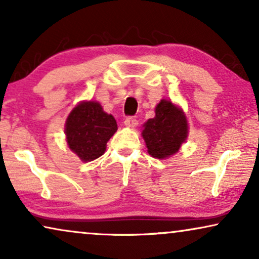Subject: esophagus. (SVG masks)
<instances>
[{"instance_id": "1", "label": "esophagus", "mask_w": 259, "mask_h": 259, "mask_svg": "<svg viewBox=\"0 0 259 259\" xmlns=\"http://www.w3.org/2000/svg\"><path fill=\"white\" fill-rule=\"evenodd\" d=\"M125 125L127 127H136L138 125V120L134 116H127L125 119Z\"/></svg>"}]
</instances>
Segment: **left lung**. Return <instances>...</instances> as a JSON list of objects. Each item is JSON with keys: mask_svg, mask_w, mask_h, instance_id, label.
Returning <instances> with one entry per match:
<instances>
[{"mask_svg": "<svg viewBox=\"0 0 259 259\" xmlns=\"http://www.w3.org/2000/svg\"><path fill=\"white\" fill-rule=\"evenodd\" d=\"M144 126L143 137L153 158L164 159L177 153L187 137L186 116L168 100L159 102L155 116Z\"/></svg>", "mask_w": 259, "mask_h": 259, "instance_id": "8db88e82", "label": "left lung"}]
</instances>
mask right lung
<instances>
[{"label":"right lung","mask_w":259,"mask_h":259,"mask_svg":"<svg viewBox=\"0 0 259 259\" xmlns=\"http://www.w3.org/2000/svg\"><path fill=\"white\" fill-rule=\"evenodd\" d=\"M116 130L115 119L102 111L99 102H81L67 118V144L81 160L92 161L105 153L106 144Z\"/></svg>","instance_id":"add662e5"}]
</instances>
